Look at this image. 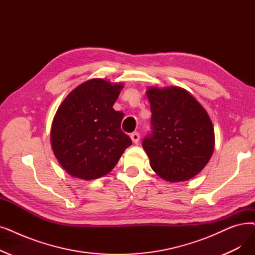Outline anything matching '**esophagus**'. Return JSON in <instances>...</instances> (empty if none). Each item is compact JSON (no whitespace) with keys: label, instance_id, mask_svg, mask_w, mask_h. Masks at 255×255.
Returning <instances> with one entry per match:
<instances>
[{"label":"esophagus","instance_id":"34e87169","mask_svg":"<svg viewBox=\"0 0 255 255\" xmlns=\"http://www.w3.org/2000/svg\"><path fill=\"white\" fill-rule=\"evenodd\" d=\"M130 137H131L132 141H133L134 143H137V142L139 141V137H140V135H139L138 132H133V133H131Z\"/></svg>","mask_w":255,"mask_h":255}]
</instances>
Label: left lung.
I'll return each mask as SVG.
<instances>
[{
    "mask_svg": "<svg viewBox=\"0 0 255 255\" xmlns=\"http://www.w3.org/2000/svg\"><path fill=\"white\" fill-rule=\"evenodd\" d=\"M152 133L142 148L152 170L169 182L190 180L200 173L215 149V131L204 107L179 86L147 88Z\"/></svg>",
    "mask_w": 255,
    "mask_h": 255,
    "instance_id": "obj_1",
    "label": "left lung"
}]
</instances>
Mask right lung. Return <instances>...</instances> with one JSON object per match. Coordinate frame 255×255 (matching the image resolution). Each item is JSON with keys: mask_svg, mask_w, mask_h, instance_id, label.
Masks as SVG:
<instances>
[{"mask_svg": "<svg viewBox=\"0 0 255 255\" xmlns=\"http://www.w3.org/2000/svg\"><path fill=\"white\" fill-rule=\"evenodd\" d=\"M123 83L95 78L66 96L51 127L55 157L69 175L93 180L108 174L131 146L121 130L123 114L113 108Z\"/></svg>", "mask_w": 255, "mask_h": 255, "instance_id": "obj_1", "label": "right lung"}]
</instances>
